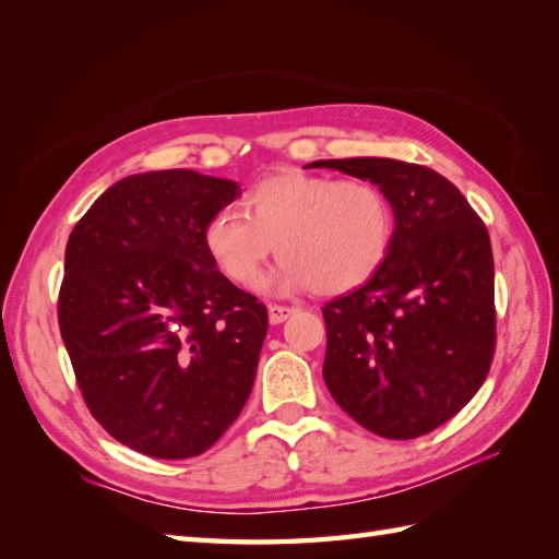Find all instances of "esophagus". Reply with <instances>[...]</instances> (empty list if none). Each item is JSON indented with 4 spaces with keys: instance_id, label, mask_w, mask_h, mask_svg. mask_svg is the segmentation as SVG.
Instances as JSON below:
<instances>
[{
    "instance_id": "obj_1",
    "label": "esophagus",
    "mask_w": 559,
    "mask_h": 559,
    "mask_svg": "<svg viewBox=\"0 0 559 559\" xmlns=\"http://www.w3.org/2000/svg\"><path fill=\"white\" fill-rule=\"evenodd\" d=\"M292 313H294V308H289V306H277L275 304V306L267 308V318H270L272 325H280V322L287 320Z\"/></svg>"
}]
</instances>
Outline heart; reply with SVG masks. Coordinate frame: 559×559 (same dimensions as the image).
<instances>
[{
    "label": "heart",
    "mask_w": 559,
    "mask_h": 559,
    "mask_svg": "<svg viewBox=\"0 0 559 559\" xmlns=\"http://www.w3.org/2000/svg\"><path fill=\"white\" fill-rule=\"evenodd\" d=\"M243 207H222L203 227L205 253L241 287L260 277L277 243L282 263L260 289L346 294L376 275L392 246L390 201L364 179L284 169L253 183Z\"/></svg>",
    "instance_id": "obj_1"
}]
</instances>
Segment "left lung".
Wrapping results in <instances>:
<instances>
[{
  "instance_id": "left-lung-1",
  "label": "left lung",
  "mask_w": 559,
  "mask_h": 559,
  "mask_svg": "<svg viewBox=\"0 0 559 559\" xmlns=\"http://www.w3.org/2000/svg\"><path fill=\"white\" fill-rule=\"evenodd\" d=\"M376 183L394 234L361 289L322 308V378L346 414L388 440H412L462 412L495 352V265L488 229L436 169L390 157L318 159Z\"/></svg>"
}]
</instances>
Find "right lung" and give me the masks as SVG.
I'll return each mask as SVG.
<instances>
[{"label": "right lung", "instance_id": "obj_1", "mask_svg": "<svg viewBox=\"0 0 559 559\" xmlns=\"http://www.w3.org/2000/svg\"><path fill=\"white\" fill-rule=\"evenodd\" d=\"M239 195L193 169L143 171L109 186L69 237L61 340L97 424L141 454L198 456L251 394L267 308L203 246L207 217Z\"/></svg>", "mask_w": 559, "mask_h": 559}]
</instances>
